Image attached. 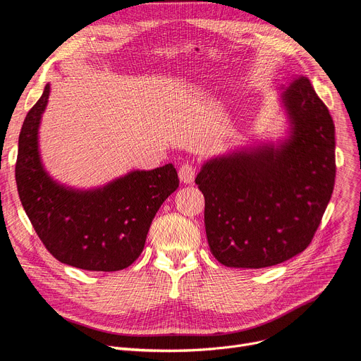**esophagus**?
I'll list each match as a JSON object with an SVG mask.
<instances>
[{
	"mask_svg": "<svg viewBox=\"0 0 361 361\" xmlns=\"http://www.w3.org/2000/svg\"><path fill=\"white\" fill-rule=\"evenodd\" d=\"M178 177L180 181L184 184H192L196 177V166L192 164H184L178 169Z\"/></svg>",
	"mask_w": 361,
	"mask_h": 361,
	"instance_id": "esophagus-1",
	"label": "esophagus"
}]
</instances>
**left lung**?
Segmentation results:
<instances>
[{"label":"left lung","instance_id":"1","mask_svg":"<svg viewBox=\"0 0 361 361\" xmlns=\"http://www.w3.org/2000/svg\"><path fill=\"white\" fill-rule=\"evenodd\" d=\"M286 135L204 161L196 184L215 259L259 269L310 244L335 184V126L306 75L281 87Z\"/></svg>","mask_w":361,"mask_h":361}]
</instances>
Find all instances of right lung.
I'll use <instances>...</instances> for the list:
<instances>
[{"instance_id": "right-lung-1", "label": "right lung", "mask_w": 361, "mask_h": 361, "mask_svg": "<svg viewBox=\"0 0 361 361\" xmlns=\"http://www.w3.org/2000/svg\"><path fill=\"white\" fill-rule=\"evenodd\" d=\"M51 86L27 112L16 162L23 209L48 252L70 267L114 272L143 252L152 219L178 187L173 164L133 169L101 187L75 188L54 180L44 166L39 127Z\"/></svg>"}]
</instances>
